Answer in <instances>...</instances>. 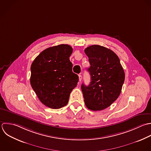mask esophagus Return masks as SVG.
Returning a JSON list of instances; mask_svg holds the SVG:
<instances>
[{
	"instance_id": "obj_1",
	"label": "esophagus",
	"mask_w": 151,
	"mask_h": 151,
	"mask_svg": "<svg viewBox=\"0 0 151 151\" xmlns=\"http://www.w3.org/2000/svg\"><path fill=\"white\" fill-rule=\"evenodd\" d=\"M82 76L81 75H79V81L81 82L82 81Z\"/></svg>"
}]
</instances>
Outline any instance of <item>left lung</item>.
<instances>
[{"instance_id":"8db88e82","label":"left lung","mask_w":151,"mask_h":151,"mask_svg":"<svg viewBox=\"0 0 151 151\" xmlns=\"http://www.w3.org/2000/svg\"><path fill=\"white\" fill-rule=\"evenodd\" d=\"M85 53L91 65L89 86L82 84L86 106L93 111L109 107L119 97L125 81V72L118 56L111 49L94 45Z\"/></svg>"}]
</instances>
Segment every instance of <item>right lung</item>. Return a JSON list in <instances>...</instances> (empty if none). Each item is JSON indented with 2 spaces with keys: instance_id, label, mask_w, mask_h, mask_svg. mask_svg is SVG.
I'll return each instance as SVG.
<instances>
[{
  "instance_id": "right-lung-1",
  "label": "right lung",
  "mask_w": 151,
  "mask_h": 151,
  "mask_svg": "<svg viewBox=\"0 0 151 151\" xmlns=\"http://www.w3.org/2000/svg\"><path fill=\"white\" fill-rule=\"evenodd\" d=\"M72 47L62 44L43 50L31 65L30 85L40 101L52 109L67 105L78 76L72 72Z\"/></svg>"
}]
</instances>
